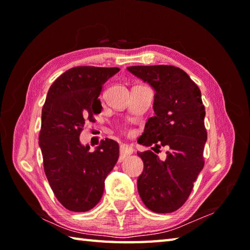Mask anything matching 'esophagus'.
Returning <instances> with one entry per match:
<instances>
[{"mask_svg":"<svg viewBox=\"0 0 250 250\" xmlns=\"http://www.w3.org/2000/svg\"><path fill=\"white\" fill-rule=\"evenodd\" d=\"M133 152V149H132V147L128 146V145H121L120 146V156H119V162H122L125 160V159L130 156L131 153Z\"/></svg>","mask_w":250,"mask_h":250,"instance_id":"obj_1","label":"esophagus"}]
</instances>
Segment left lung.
<instances>
[{
	"instance_id": "obj_1",
	"label": "left lung",
	"mask_w": 250,
	"mask_h": 250,
	"mask_svg": "<svg viewBox=\"0 0 250 250\" xmlns=\"http://www.w3.org/2000/svg\"><path fill=\"white\" fill-rule=\"evenodd\" d=\"M130 73L155 90V116L146 122L137 142L151 150L139 152L144 169L137 190L147 208L155 213L177 210L190 195L193 183L204 167L207 140L205 107L199 87L186 72L172 65L129 66ZM168 148L166 161L153 150Z\"/></svg>"
}]
</instances>
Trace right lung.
Returning a JSON list of instances; mask_svg holds the SVG:
<instances>
[{
    "label": "right lung",
    "mask_w": 250,
    "mask_h": 250,
    "mask_svg": "<svg viewBox=\"0 0 250 250\" xmlns=\"http://www.w3.org/2000/svg\"><path fill=\"white\" fill-rule=\"evenodd\" d=\"M118 67L76 66L51 84L42 109L39 145L44 169L58 201L72 211H87L103 195L104 182L119 157L118 143L106 139L90 152L79 135L102 105L103 84Z\"/></svg>",
    "instance_id": "add662e5"
}]
</instances>
